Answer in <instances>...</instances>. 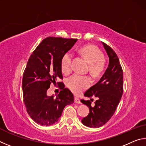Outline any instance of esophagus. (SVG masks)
<instances>
[{
  "label": "esophagus",
  "mask_w": 146,
  "mask_h": 146,
  "mask_svg": "<svg viewBox=\"0 0 146 146\" xmlns=\"http://www.w3.org/2000/svg\"><path fill=\"white\" fill-rule=\"evenodd\" d=\"M75 102L76 104H81L80 99L77 97H75Z\"/></svg>",
  "instance_id": "34e87169"
}]
</instances>
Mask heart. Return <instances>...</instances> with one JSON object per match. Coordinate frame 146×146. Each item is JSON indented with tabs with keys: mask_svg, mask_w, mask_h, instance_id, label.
I'll return each mask as SVG.
<instances>
[{
	"mask_svg": "<svg viewBox=\"0 0 146 146\" xmlns=\"http://www.w3.org/2000/svg\"><path fill=\"white\" fill-rule=\"evenodd\" d=\"M78 53L90 63V71L94 77L100 76L105 68V62L103 60L104 55L99 49L92 45L83 46L78 50ZM73 55L70 51L63 55L60 61L62 72L65 75L72 71ZM91 80L88 76L75 74L66 81V86L76 95L80 94L90 87Z\"/></svg>",
	"mask_w": 146,
	"mask_h": 146,
	"instance_id": "b5f03b06",
	"label": "heart"
}]
</instances>
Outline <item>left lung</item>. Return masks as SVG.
<instances>
[{"label": "left lung", "instance_id": "obj_1", "mask_svg": "<svg viewBox=\"0 0 146 146\" xmlns=\"http://www.w3.org/2000/svg\"><path fill=\"white\" fill-rule=\"evenodd\" d=\"M102 44L109 56V66L100 80L84 95L90 98L97 97L98 100L94 106L91 104L92 99L80 100L90 109V113L82 118V122L86 126L93 128L102 126L110 120L123 93V71L119 59L110 46L104 42Z\"/></svg>", "mask_w": 146, "mask_h": 146}]
</instances>
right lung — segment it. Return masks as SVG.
Listing matches in <instances>:
<instances>
[{
    "label": "right lung",
    "mask_w": 146,
    "mask_h": 146,
    "mask_svg": "<svg viewBox=\"0 0 146 146\" xmlns=\"http://www.w3.org/2000/svg\"><path fill=\"white\" fill-rule=\"evenodd\" d=\"M77 40L75 38L49 36L44 38L29 57L23 78L24 102L26 111L36 123L42 125L55 123L66 106L74 102V96L64 83L56 97L47 96L51 83L62 79L60 61L63 55Z\"/></svg>",
    "instance_id": "obj_1"
}]
</instances>
